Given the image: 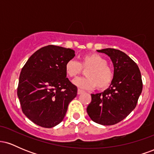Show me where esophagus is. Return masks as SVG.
Returning <instances> with one entry per match:
<instances>
[{
  "label": "esophagus",
  "instance_id": "esophagus-1",
  "mask_svg": "<svg viewBox=\"0 0 154 154\" xmlns=\"http://www.w3.org/2000/svg\"><path fill=\"white\" fill-rule=\"evenodd\" d=\"M82 93H84V91H82V90H80V89H78V90H77V94H78V95L82 94Z\"/></svg>",
  "mask_w": 154,
  "mask_h": 154
}]
</instances>
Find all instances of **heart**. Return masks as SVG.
I'll list each match as a JSON object with an SVG mask.
<instances>
[{
	"label": "heart",
	"instance_id": "obj_1",
	"mask_svg": "<svg viewBox=\"0 0 154 154\" xmlns=\"http://www.w3.org/2000/svg\"><path fill=\"white\" fill-rule=\"evenodd\" d=\"M82 68L88 69L85 72L86 77H77L73 84L83 90H91L96 86L97 89L104 90L110 86L114 79V72L107 61L97 54H88L82 56L80 62L69 60L65 65V72L69 77H75L82 72Z\"/></svg>",
	"mask_w": 154,
	"mask_h": 154
}]
</instances>
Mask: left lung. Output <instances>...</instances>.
I'll list each match as a JSON object with an SVG mask.
<instances>
[{"mask_svg":"<svg viewBox=\"0 0 154 154\" xmlns=\"http://www.w3.org/2000/svg\"><path fill=\"white\" fill-rule=\"evenodd\" d=\"M97 51L110 57L114 79L103 92L91 94L87 112L95 122L113 125L126 118L137 105L143 90L141 74L135 61L122 51L114 48Z\"/></svg>","mask_w":154,"mask_h":154,"instance_id":"8db88e82","label":"left lung"}]
</instances>
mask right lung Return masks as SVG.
Segmentation results:
<instances>
[{"label": "right lung", "instance_id": "right-lung-1", "mask_svg": "<svg viewBox=\"0 0 154 154\" xmlns=\"http://www.w3.org/2000/svg\"><path fill=\"white\" fill-rule=\"evenodd\" d=\"M75 51L49 45L35 52L19 76L17 95L23 113L32 122L54 128L64 118L77 88L66 78L65 65Z\"/></svg>", "mask_w": 154, "mask_h": 154}]
</instances>
